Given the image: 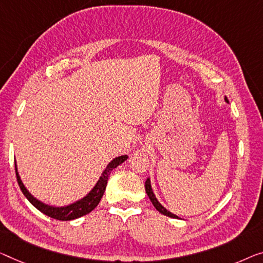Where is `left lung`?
Returning <instances> with one entry per match:
<instances>
[{"label": "left lung", "mask_w": 263, "mask_h": 263, "mask_svg": "<svg viewBox=\"0 0 263 263\" xmlns=\"http://www.w3.org/2000/svg\"><path fill=\"white\" fill-rule=\"evenodd\" d=\"M224 100L227 101V103H228V99H227V97L224 98ZM145 191H146V194H147V196H148V198H150V201L152 202V204H154V206L156 208L157 210L159 211L160 214L165 215V216L172 217V218H179V217L177 216V215H175V214L170 213L169 210H166L165 208H164V206H163L162 204H160V203L158 202V199L156 198V196H155V194H154V191H152L150 178H147V179H146V182H145Z\"/></svg>", "instance_id": "1"}]
</instances>
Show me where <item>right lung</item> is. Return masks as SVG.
<instances>
[{
  "instance_id": "1",
  "label": "right lung",
  "mask_w": 263,
  "mask_h": 263,
  "mask_svg": "<svg viewBox=\"0 0 263 263\" xmlns=\"http://www.w3.org/2000/svg\"><path fill=\"white\" fill-rule=\"evenodd\" d=\"M128 157L126 155L124 156H119L116 157L115 159L112 160L111 163H108V165L106 166V169L104 170L103 174H101L99 181L97 182L96 185H94L93 189L89 191V193L85 196L84 198L79 199V201L72 203V204L66 205V206H53V205H48L46 203H42L41 201H39L31 195L28 190L26 189V186L23 185V183L20 178L18 172H17V166H16V162H15V172H16V178H17V183L20 189H21L22 194L26 196V198L33 204L37 210H40L42 214L47 215V216L59 219V221H70V219H76L79 218L84 215H87L91 213V211L96 208L98 204H99L101 197L105 193V189H106L107 185V181H108V176L111 174V171L113 169H116L117 166L120 165L121 163H124Z\"/></svg>"
}]
</instances>
